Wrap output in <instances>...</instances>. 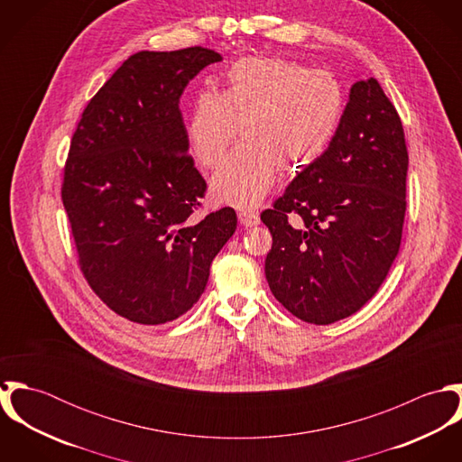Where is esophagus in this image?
I'll return each instance as SVG.
<instances>
[{
	"instance_id": "1",
	"label": "esophagus",
	"mask_w": 462,
	"mask_h": 462,
	"mask_svg": "<svg viewBox=\"0 0 462 462\" xmlns=\"http://www.w3.org/2000/svg\"><path fill=\"white\" fill-rule=\"evenodd\" d=\"M238 220L244 227H254L260 224V217L258 213H253V211H240L238 213Z\"/></svg>"
}]
</instances>
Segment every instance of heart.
I'll use <instances>...</instances> for the list:
<instances>
[{"instance_id":"1","label":"heart","mask_w":462,"mask_h":462,"mask_svg":"<svg viewBox=\"0 0 462 462\" xmlns=\"http://www.w3.org/2000/svg\"><path fill=\"white\" fill-rule=\"evenodd\" d=\"M345 97L329 70L282 59H240L224 88L200 92L187 121L190 151L215 167L238 134L244 142L211 180V194L236 208H254L270 192L277 165L300 171L319 160L337 132Z\"/></svg>"}]
</instances>
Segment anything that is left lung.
<instances>
[{
    "instance_id": "left-lung-1",
    "label": "left lung",
    "mask_w": 462,
    "mask_h": 462,
    "mask_svg": "<svg viewBox=\"0 0 462 462\" xmlns=\"http://www.w3.org/2000/svg\"><path fill=\"white\" fill-rule=\"evenodd\" d=\"M407 165L393 103L375 78L354 83L329 147L262 213L264 275L293 317L328 326L377 293L400 249Z\"/></svg>"
}]
</instances>
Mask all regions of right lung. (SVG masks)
<instances>
[{"instance_id":"1","label":"right lung","mask_w":462,"mask_h":462,"mask_svg":"<svg viewBox=\"0 0 462 462\" xmlns=\"http://www.w3.org/2000/svg\"><path fill=\"white\" fill-rule=\"evenodd\" d=\"M220 60L200 46L134 53L88 101L70 140L62 200L78 263L94 293L136 324L185 315L236 229L233 208L192 217L206 181L180 110L190 79Z\"/></svg>"}]
</instances>
